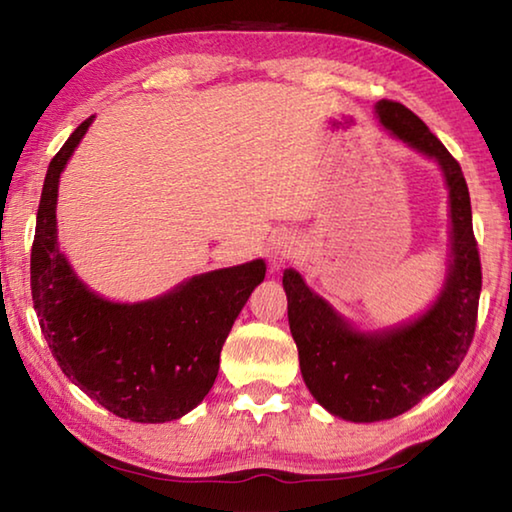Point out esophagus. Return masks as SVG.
<instances>
[{"label": "esophagus", "mask_w": 512, "mask_h": 512, "mask_svg": "<svg viewBox=\"0 0 512 512\" xmlns=\"http://www.w3.org/2000/svg\"><path fill=\"white\" fill-rule=\"evenodd\" d=\"M293 246H296V241H293L289 232H277V235L268 239L266 257H268V262H271V266L280 268L287 264L293 257Z\"/></svg>", "instance_id": "obj_1"}]
</instances>
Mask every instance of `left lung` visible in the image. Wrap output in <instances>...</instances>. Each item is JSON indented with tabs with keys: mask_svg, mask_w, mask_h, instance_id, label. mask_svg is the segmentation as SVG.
Instances as JSON below:
<instances>
[{
	"mask_svg": "<svg viewBox=\"0 0 512 512\" xmlns=\"http://www.w3.org/2000/svg\"><path fill=\"white\" fill-rule=\"evenodd\" d=\"M375 112L386 131L443 169L452 259L445 287L429 311L413 323L372 334L345 323L300 273L284 271L289 327L298 345L302 379L318 404L350 422L391 420L443 386L470 350L481 296V259L461 164L402 103L381 99Z\"/></svg>",
	"mask_w": 512,
	"mask_h": 512,
	"instance_id": "8db88e82",
	"label": "left lung"
}]
</instances>
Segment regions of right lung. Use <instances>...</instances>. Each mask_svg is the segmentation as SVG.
<instances>
[{"mask_svg":"<svg viewBox=\"0 0 512 512\" xmlns=\"http://www.w3.org/2000/svg\"><path fill=\"white\" fill-rule=\"evenodd\" d=\"M94 117L49 162L31 248V296L60 370L133 422L183 418L203 402L219 372L221 348L246 300L266 275L264 259L196 275L135 305L103 300L58 250V178Z\"/></svg>","mask_w":512,"mask_h":512,"instance_id":"1","label":"right lung"}]
</instances>
